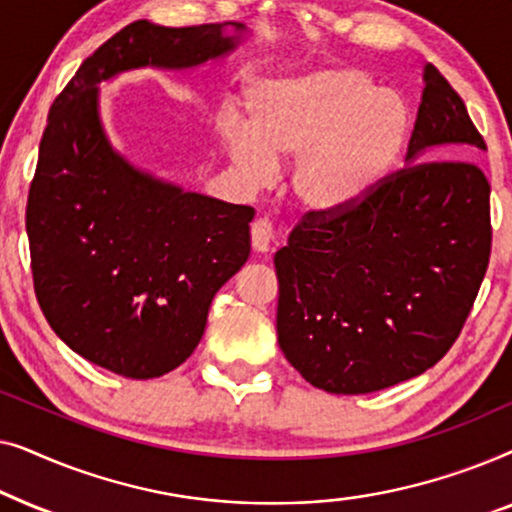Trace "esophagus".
<instances>
[{
    "instance_id": "34e87169",
    "label": "esophagus",
    "mask_w": 512,
    "mask_h": 512,
    "mask_svg": "<svg viewBox=\"0 0 512 512\" xmlns=\"http://www.w3.org/2000/svg\"><path fill=\"white\" fill-rule=\"evenodd\" d=\"M270 244H272V221L270 219H256L251 223V247L258 254H265V251H270Z\"/></svg>"
}]
</instances>
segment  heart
<instances>
[{
  "label": "heart",
  "instance_id": "obj_1",
  "mask_svg": "<svg viewBox=\"0 0 512 512\" xmlns=\"http://www.w3.org/2000/svg\"><path fill=\"white\" fill-rule=\"evenodd\" d=\"M410 109L356 67L256 83L247 123L223 118L221 142L249 184H268L275 160L293 158L289 188L300 209L342 214L370 198L408 144Z\"/></svg>",
  "mask_w": 512,
  "mask_h": 512
}]
</instances>
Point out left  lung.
<instances>
[{"instance_id":"left-lung-1","label":"left lung","mask_w":512,"mask_h":512,"mask_svg":"<svg viewBox=\"0 0 512 512\" xmlns=\"http://www.w3.org/2000/svg\"><path fill=\"white\" fill-rule=\"evenodd\" d=\"M405 167L352 209L307 212L275 254L277 340L328 394L422 375L459 338L492 254L487 144L433 65Z\"/></svg>"}]
</instances>
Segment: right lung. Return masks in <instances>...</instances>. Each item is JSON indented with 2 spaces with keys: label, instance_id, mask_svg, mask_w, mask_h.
<instances>
[{
  "label": "right lung",
  "instance_id": "right-lung-1",
  "mask_svg": "<svg viewBox=\"0 0 512 512\" xmlns=\"http://www.w3.org/2000/svg\"><path fill=\"white\" fill-rule=\"evenodd\" d=\"M235 46L223 25L135 20L83 60L48 111L25 212L34 293L69 349L130 380L193 354L216 291L247 263L254 209L186 193L118 156L97 83L146 65L188 69Z\"/></svg>",
  "mask_w": 512,
  "mask_h": 512
}]
</instances>
